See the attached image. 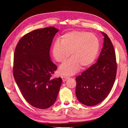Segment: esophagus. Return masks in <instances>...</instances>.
Instances as JSON below:
<instances>
[{"mask_svg":"<svg viewBox=\"0 0 128 128\" xmlns=\"http://www.w3.org/2000/svg\"><path fill=\"white\" fill-rule=\"evenodd\" d=\"M68 78V77H66V76H62V81H63L64 82H66V81L67 80Z\"/></svg>","mask_w":128,"mask_h":128,"instance_id":"esophagus-1","label":"esophagus"}]
</instances>
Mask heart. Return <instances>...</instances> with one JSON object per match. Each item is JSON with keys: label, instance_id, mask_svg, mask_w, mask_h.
Instances as JSON below:
<instances>
[{"label": "heart", "instance_id": "obj_1", "mask_svg": "<svg viewBox=\"0 0 128 128\" xmlns=\"http://www.w3.org/2000/svg\"><path fill=\"white\" fill-rule=\"evenodd\" d=\"M99 40L96 34L83 31L74 30L62 35L59 42L52 47V56L56 62L63 64L69 56L72 58L59 67L61 75L69 76L91 65L99 50Z\"/></svg>", "mask_w": 128, "mask_h": 128}]
</instances>
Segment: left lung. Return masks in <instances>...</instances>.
<instances>
[{"label": "left lung", "mask_w": 128, "mask_h": 128, "mask_svg": "<svg viewBox=\"0 0 128 128\" xmlns=\"http://www.w3.org/2000/svg\"><path fill=\"white\" fill-rule=\"evenodd\" d=\"M103 47L97 62L76 77V95L78 101L88 106L102 102L110 92L117 64L113 45L107 34L102 32Z\"/></svg>", "instance_id": "8db88e82"}]
</instances>
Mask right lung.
Masks as SVG:
<instances>
[{"label":"right lung","instance_id":"add662e5","mask_svg":"<svg viewBox=\"0 0 128 128\" xmlns=\"http://www.w3.org/2000/svg\"><path fill=\"white\" fill-rule=\"evenodd\" d=\"M54 27L32 31L22 37L15 50L13 75L22 96L31 105L46 109L56 101L61 77L52 79L56 66L50 50L58 32Z\"/></svg>","mask_w":128,"mask_h":128}]
</instances>
